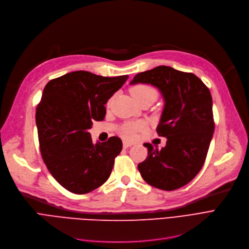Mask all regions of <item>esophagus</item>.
I'll use <instances>...</instances> for the list:
<instances>
[{
    "instance_id": "esophagus-1",
    "label": "esophagus",
    "mask_w": 249,
    "mask_h": 249,
    "mask_svg": "<svg viewBox=\"0 0 249 249\" xmlns=\"http://www.w3.org/2000/svg\"><path fill=\"white\" fill-rule=\"evenodd\" d=\"M133 145H134V143H132V142L124 141V148H128V147H132Z\"/></svg>"
}]
</instances>
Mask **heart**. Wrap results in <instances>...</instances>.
Segmentation results:
<instances>
[{
	"instance_id": "heart-1",
	"label": "heart",
	"mask_w": 249,
	"mask_h": 249,
	"mask_svg": "<svg viewBox=\"0 0 249 249\" xmlns=\"http://www.w3.org/2000/svg\"><path fill=\"white\" fill-rule=\"evenodd\" d=\"M129 92H131V95L135 100L144 96H151L156 99L158 95V92L155 88L143 84L133 86ZM142 128H143V124L141 123H126L121 129V135L126 140H134L137 137L138 132H140Z\"/></svg>"
}]
</instances>
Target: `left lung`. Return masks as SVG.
Instances as JSON below:
<instances>
[{"label": "left lung", "instance_id": "1", "mask_svg": "<svg viewBox=\"0 0 249 249\" xmlns=\"http://www.w3.org/2000/svg\"><path fill=\"white\" fill-rule=\"evenodd\" d=\"M151 84L164 99L157 133L167 139L158 149L145 143L148 156L138 165L143 179L163 191H174L193 180L205 163L214 134L209 88L193 73L159 66L139 73L129 84Z\"/></svg>", "mask_w": 249, "mask_h": 249}]
</instances>
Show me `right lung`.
<instances>
[{
  "instance_id": "1",
  "label": "right lung",
  "mask_w": 249,
  "mask_h": 249,
  "mask_svg": "<svg viewBox=\"0 0 249 249\" xmlns=\"http://www.w3.org/2000/svg\"><path fill=\"white\" fill-rule=\"evenodd\" d=\"M127 78L76 71L44 87L35 114L41 156L53 178L69 192L84 195L108 179L123 142L111 137L93 144L89 129L93 121L104 120V105Z\"/></svg>"
}]
</instances>
